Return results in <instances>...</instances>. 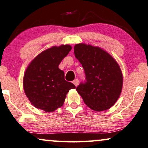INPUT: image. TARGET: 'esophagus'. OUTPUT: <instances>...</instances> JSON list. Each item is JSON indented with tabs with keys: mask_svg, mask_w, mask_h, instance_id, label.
Returning <instances> with one entry per match:
<instances>
[{
	"mask_svg": "<svg viewBox=\"0 0 148 148\" xmlns=\"http://www.w3.org/2000/svg\"><path fill=\"white\" fill-rule=\"evenodd\" d=\"M73 84L77 87V85H79V80H78L77 79H75V80H74L73 81Z\"/></svg>",
	"mask_w": 148,
	"mask_h": 148,
	"instance_id": "34e87169",
	"label": "esophagus"
}]
</instances>
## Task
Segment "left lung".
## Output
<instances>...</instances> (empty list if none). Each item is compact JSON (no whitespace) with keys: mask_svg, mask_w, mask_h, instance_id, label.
<instances>
[{"mask_svg":"<svg viewBox=\"0 0 148 148\" xmlns=\"http://www.w3.org/2000/svg\"><path fill=\"white\" fill-rule=\"evenodd\" d=\"M74 53L86 77L85 83L77 87V93L91 110H109L118 99L123 87V75L119 64L107 51L91 45L76 44Z\"/></svg>","mask_w":148,"mask_h":148,"instance_id":"8db88e82","label":"left lung"}]
</instances>
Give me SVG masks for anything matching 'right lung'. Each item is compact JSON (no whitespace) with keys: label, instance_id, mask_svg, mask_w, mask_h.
Returning a JSON list of instances; mask_svg holds the SVG:
<instances>
[{"label":"right lung","instance_id":"1","mask_svg":"<svg viewBox=\"0 0 148 148\" xmlns=\"http://www.w3.org/2000/svg\"><path fill=\"white\" fill-rule=\"evenodd\" d=\"M71 49L69 45L53 46L39 53L28 65L23 77V89L36 108L53 112L63 106L69 90L75 88L65 80V73L59 68Z\"/></svg>","mask_w":148,"mask_h":148}]
</instances>
